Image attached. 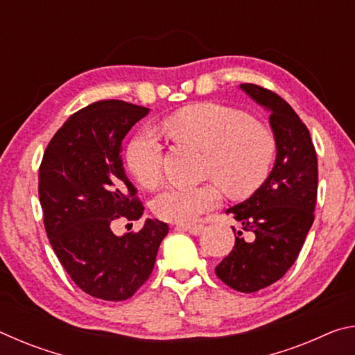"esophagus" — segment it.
Here are the masks:
<instances>
[{
	"instance_id": "esophagus-1",
	"label": "esophagus",
	"mask_w": 355,
	"mask_h": 355,
	"mask_svg": "<svg viewBox=\"0 0 355 355\" xmlns=\"http://www.w3.org/2000/svg\"><path fill=\"white\" fill-rule=\"evenodd\" d=\"M178 230H183V232H188L191 235H200L202 230H203V225H178L177 227Z\"/></svg>"
}]
</instances>
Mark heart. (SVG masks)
<instances>
[{"label": "heart", "mask_w": 355, "mask_h": 355, "mask_svg": "<svg viewBox=\"0 0 355 355\" xmlns=\"http://www.w3.org/2000/svg\"><path fill=\"white\" fill-rule=\"evenodd\" d=\"M173 139L207 152L205 175L218 180L227 194L245 196L255 191L271 171L277 153L272 130L245 111L233 106L196 103L164 120ZM130 171L141 184L153 188L163 173V146L150 131H142L127 150ZM214 183L166 186L152 202L159 219L191 224L219 203Z\"/></svg>", "instance_id": "obj_1"}]
</instances>
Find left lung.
Wrapping results in <instances>:
<instances>
[{
	"label": "left lung",
	"mask_w": 355,
	"mask_h": 355,
	"mask_svg": "<svg viewBox=\"0 0 355 355\" xmlns=\"http://www.w3.org/2000/svg\"><path fill=\"white\" fill-rule=\"evenodd\" d=\"M241 89L271 111L277 158L266 182L225 211L241 230L232 227L235 245L216 266V275L239 293H257L284 277L302 249L315 220L318 158L309 128L280 95L250 83ZM244 231L250 233L245 240Z\"/></svg>",
	"instance_id": "1"
}]
</instances>
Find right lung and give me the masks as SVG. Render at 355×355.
<instances>
[{
	"label": "right lung",
	"instance_id": "1",
	"mask_svg": "<svg viewBox=\"0 0 355 355\" xmlns=\"http://www.w3.org/2000/svg\"><path fill=\"white\" fill-rule=\"evenodd\" d=\"M148 107L101 100L71 114L48 144L39 169L46 236L70 279L89 296L130 299L153 271L166 222L114 235L119 219L144 207L123 167L122 141ZM133 225V224H131Z\"/></svg>",
	"mask_w": 355,
	"mask_h": 355
}]
</instances>
